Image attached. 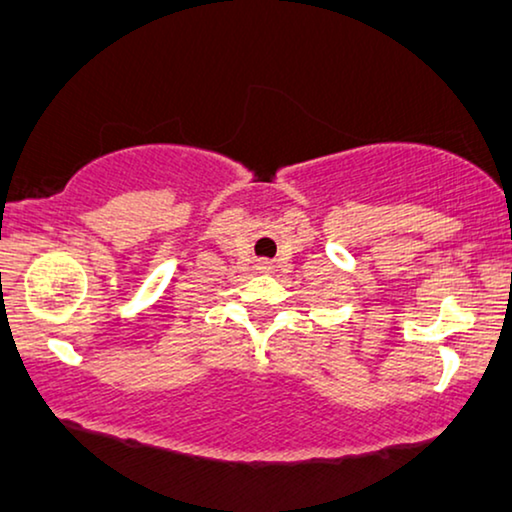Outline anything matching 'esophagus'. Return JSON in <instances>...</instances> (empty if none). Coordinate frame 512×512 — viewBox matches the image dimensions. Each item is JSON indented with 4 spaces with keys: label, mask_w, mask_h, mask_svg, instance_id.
Returning <instances> with one entry per match:
<instances>
[{
    "label": "esophagus",
    "mask_w": 512,
    "mask_h": 512,
    "mask_svg": "<svg viewBox=\"0 0 512 512\" xmlns=\"http://www.w3.org/2000/svg\"><path fill=\"white\" fill-rule=\"evenodd\" d=\"M257 269L262 271V273H269V271L273 269V266H271V262H266V259H259V262H257Z\"/></svg>",
    "instance_id": "esophagus-1"
}]
</instances>
